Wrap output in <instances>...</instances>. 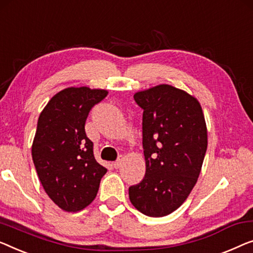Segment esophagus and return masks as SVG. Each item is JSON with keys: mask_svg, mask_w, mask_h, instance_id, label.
Listing matches in <instances>:
<instances>
[{"mask_svg": "<svg viewBox=\"0 0 253 253\" xmlns=\"http://www.w3.org/2000/svg\"><path fill=\"white\" fill-rule=\"evenodd\" d=\"M123 161H124V159H123V156L122 155H120L119 156V159L115 161L114 163H113V166H114V168L115 169H119V168L122 166V163H123Z\"/></svg>", "mask_w": 253, "mask_h": 253, "instance_id": "34e87169", "label": "esophagus"}]
</instances>
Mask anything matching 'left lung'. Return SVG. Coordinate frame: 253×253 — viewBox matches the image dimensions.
<instances>
[{
    "label": "left lung",
    "mask_w": 253,
    "mask_h": 253,
    "mask_svg": "<svg viewBox=\"0 0 253 253\" xmlns=\"http://www.w3.org/2000/svg\"><path fill=\"white\" fill-rule=\"evenodd\" d=\"M142 113L146 173L129 187L133 207L148 217H164L181 206L199 178L208 147L199 100L160 84L134 93Z\"/></svg>",
    "instance_id": "8db88e82"
}]
</instances>
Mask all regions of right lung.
I'll use <instances>...</instances> for the list:
<instances>
[{
  "mask_svg": "<svg viewBox=\"0 0 253 253\" xmlns=\"http://www.w3.org/2000/svg\"><path fill=\"white\" fill-rule=\"evenodd\" d=\"M107 91L67 87L51 98L40 114L32 157L45 193L60 209L76 212L92 202L107 169L94 159L85 121Z\"/></svg>",
  "mask_w": 253,
  "mask_h": 253,
  "instance_id": "1",
  "label": "right lung"
}]
</instances>
